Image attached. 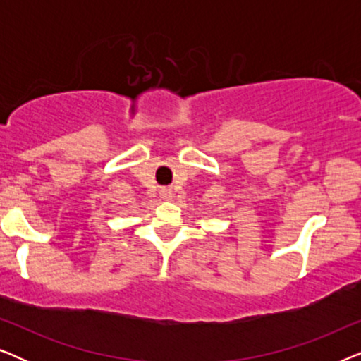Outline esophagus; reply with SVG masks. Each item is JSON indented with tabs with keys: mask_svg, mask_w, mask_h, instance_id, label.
<instances>
[{
	"mask_svg": "<svg viewBox=\"0 0 361 361\" xmlns=\"http://www.w3.org/2000/svg\"><path fill=\"white\" fill-rule=\"evenodd\" d=\"M161 194H162V197H166V199H167V197L172 195V192H171V189H162Z\"/></svg>",
	"mask_w": 361,
	"mask_h": 361,
	"instance_id": "34e87169",
	"label": "esophagus"
}]
</instances>
